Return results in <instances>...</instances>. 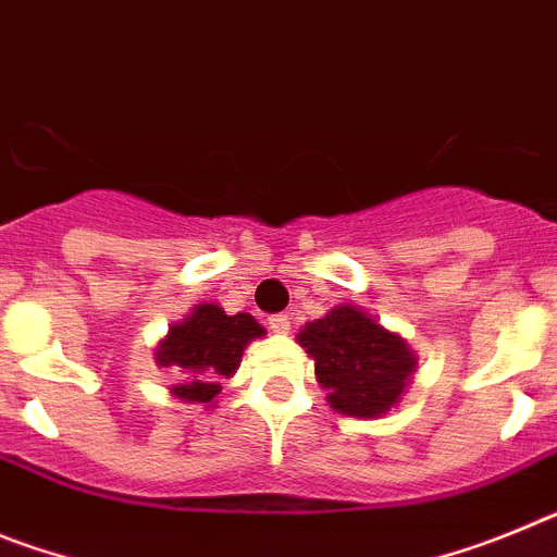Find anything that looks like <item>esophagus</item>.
<instances>
[{
    "instance_id": "obj_1",
    "label": "esophagus",
    "mask_w": 557,
    "mask_h": 557,
    "mask_svg": "<svg viewBox=\"0 0 557 557\" xmlns=\"http://www.w3.org/2000/svg\"><path fill=\"white\" fill-rule=\"evenodd\" d=\"M289 323H293V318H289V314H273V318H270V332L287 334Z\"/></svg>"
}]
</instances>
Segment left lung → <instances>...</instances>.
Instances as JSON below:
<instances>
[{
  "mask_svg": "<svg viewBox=\"0 0 557 557\" xmlns=\"http://www.w3.org/2000/svg\"><path fill=\"white\" fill-rule=\"evenodd\" d=\"M298 343L314 359V379L339 416L382 418L412 385L418 354L354 304L304 323Z\"/></svg>",
  "mask_w": 557,
  "mask_h": 557,
  "instance_id": "obj_1",
  "label": "left lung"
}]
</instances>
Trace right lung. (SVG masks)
<instances>
[{
	"mask_svg": "<svg viewBox=\"0 0 557 557\" xmlns=\"http://www.w3.org/2000/svg\"><path fill=\"white\" fill-rule=\"evenodd\" d=\"M264 337V329L253 314H225L218 304H195L181 323L156 346V366L181 368L184 382L172 385L170 393L186 405L214 407L223 391V379H231L243 362L248 343Z\"/></svg>",
	"mask_w": 557,
	"mask_h": 557,
	"instance_id": "1",
	"label": "right lung"
}]
</instances>
